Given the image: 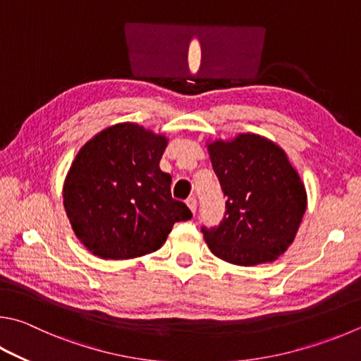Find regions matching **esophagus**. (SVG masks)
<instances>
[{"mask_svg":"<svg viewBox=\"0 0 361 361\" xmlns=\"http://www.w3.org/2000/svg\"><path fill=\"white\" fill-rule=\"evenodd\" d=\"M186 205L189 207V209H191L192 213H195V209H197V200H195L194 195L186 200Z\"/></svg>","mask_w":361,"mask_h":361,"instance_id":"obj_1","label":"esophagus"}]
</instances>
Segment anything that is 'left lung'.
<instances>
[{"instance_id":"8db88e82","label":"left lung","mask_w":361,"mask_h":361,"mask_svg":"<svg viewBox=\"0 0 361 361\" xmlns=\"http://www.w3.org/2000/svg\"><path fill=\"white\" fill-rule=\"evenodd\" d=\"M227 197L218 227H202L216 257L240 267L274 262L298 232L307 205L303 181L283 148L259 134L207 143Z\"/></svg>"}]
</instances>
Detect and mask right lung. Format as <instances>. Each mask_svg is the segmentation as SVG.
<instances>
[{"label": "right lung", "instance_id": "1", "mask_svg": "<svg viewBox=\"0 0 361 361\" xmlns=\"http://www.w3.org/2000/svg\"><path fill=\"white\" fill-rule=\"evenodd\" d=\"M169 143L135 123H118L90 139L72 161L63 203L90 252L123 260L158 251L175 222L192 218L172 199V176L159 169Z\"/></svg>", "mask_w": 361, "mask_h": 361}]
</instances>
